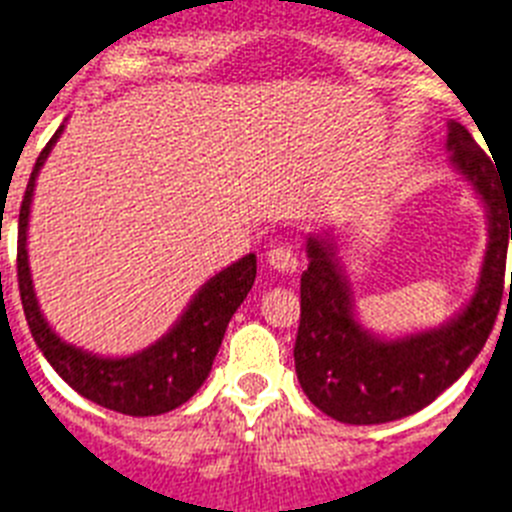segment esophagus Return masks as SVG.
<instances>
[{
    "label": "esophagus",
    "instance_id": "34e87169",
    "mask_svg": "<svg viewBox=\"0 0 512 512\" xmlns=\"http://www.w3.org/2000/svg\"><path fill=\"white\" fill-rule=\"evenodd\" d=\"M268 263H270V268L278 270V273H297V268H299L297 255H294L289 247H281V244L270 247Z\"/></svg>",
    "mask_w": 512,
    "mask_h": 512
}]
</instances>
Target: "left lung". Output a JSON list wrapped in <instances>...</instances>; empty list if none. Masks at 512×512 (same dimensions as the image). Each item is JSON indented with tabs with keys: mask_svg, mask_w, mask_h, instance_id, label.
Listing matches in <instances>:
<instances>
[{
	"mask_svg": "<svg viewBox=\"0 0 512 512\" xmlns=\"http://www.w3.org/2000/svg\"><path fill=\"white\" fill-rule=\"evenodd\" d=\"M447 152L455 173L473 186L489 223L484 263L471 299L442 326L381 336L357 321L350 278L331 234L307 236L294 368L302 392L334 421L352 426L400 421L450 389L484 350L500 313L505 257L512 239V191L497 178L468 128L447 123ZM512 297V276H510Z\"/></svg>",
	"mask_w": 512,
	"mask_h": 512,
	"instance_id": "obj_1",
	"label": "left lung"
}]
</instances>
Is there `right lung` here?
Returning <instances> with one entry per match:
<instances>
[{"instance_id":"right-lung-1","label":"right lung","mask_w":512,"mask_h":512,"mask_svg":"<svg viewBox=\"0 0 512 512\" xmlns=\"http://www.w3.org/2000/svg\"><path fill=\"white\" fill-rule=\"evenodd\" d=\"M62 128L65 123L54 131V136L33 165L26 197L20 205L18 286L33 342L57 371V376L86 400L115 410V413L136 415V418L170 413L186 400H191L199 386L205 384V378L210 376L228 321L255 284L257 257L249 252L242 260H236L220 273H215L210 281H205L199 286V292L191 297L181 318L155 344H149L141 352L107 357L65 342L41 313L36 289H33L31 263H28V220H31L36 178H39L52 147L62 136Z\"/></svg>"}]
</instances>
